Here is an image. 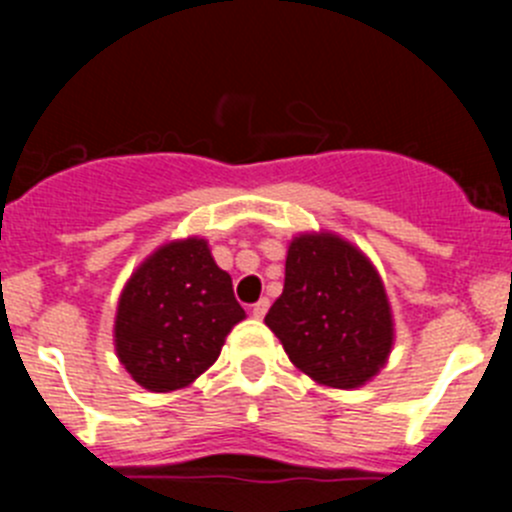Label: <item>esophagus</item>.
<instances>
[{
    "label": "esophagus",
    "mask_w": 512,
    "mask_h": 512,
    "mask_svg": "<svg viewBox=\"0 0 512 512\" xmlns=\"http://www.w3.org/2000/svg\"><path fill=\"white\" fill-rule=\"evenodd\" d=\"M266 310H269V300H259V302H256V305H253L251 307V312H253V318H264V315H266Z\"/></svg>",
    "instance_id": "esophagus-1"
}]
</instances>
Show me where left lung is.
Returning a JSON list of instances; mask_svg holds the SVG:
<instances>
[{"mask_svg": "<svg viewBox=\"0 0 512 512\" xmlns=\"http://www.w3.org/2000/svg\"><path fill=\"white\" fill-rule=\"evenodd\" d=\"M264 320L300 372L338 390L369 382L395 336L377 269L330 233L289 243L284 289Z\"/></svg>", "mask_w": 512, "mask_h": 512, "instance_id": "left-lung-1", "label": "left lung"}]
</instances>
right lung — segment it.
Returning a JSON list of instances; mask_svg holds the SVG:
<instances>
[{"instance_id": "right-lung-1", "label": "right lung", "mask_w": 512, "mask_h": 512, "mask_svg": "<svg viewBox=\"0 0 512 512\" xmlns=\"http://www.w3.org/2000/svg\"><path fill=\"white\" fill-rule=\"evenodd\" d=\"M243 318L230 274L212 261L207 241L169 243L122 289L117 356L140 387L179 390L215 364L225 336Z\"/></svg>"}]
</instances>
